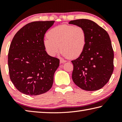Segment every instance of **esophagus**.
<instances>
[{"mask_svg":"<svg viewBox=\"0 0 122 122\" xmlns=\"http://www.w3.org/2000/svg\"><path fill=\"white\" fill-rule=\"evenodd\" d=\"M66 61H67L65 60H63V59H61V60H60V63H65V62H66Z\"/></svg>","mask_w":122,"mask_h":122,"instance_id":"esophagus-1","label":"esophagus"}]
</instances>
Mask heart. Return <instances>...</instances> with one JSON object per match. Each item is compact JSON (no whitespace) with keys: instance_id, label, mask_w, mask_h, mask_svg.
I'll list each match as a JSON object with an SVG mask.
<instances>
[{"instance_id":"obj_1","label":"heart","mask_w":122,"mask_h":122,"mask_svg":"<svg viewBox=\"0 0 122 122\" xmlns=\"http://www.w3.org/2000/svg\"><path fill=\"white\" fill-rule=\"evenodd\" d=\"M44 45L51 56L56 55L60 47L63 56L77 58L83 52L87 41L86 30L80 26L61 25L49 30Z\"/></svg>"}]
</instances>
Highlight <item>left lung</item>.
I'll use <instances>...</instances> for the list:
<instances>
[{
	"mask_svg": "<svg viewBox=\"0 0 122 122\" xmlns=\"http://www.w3.org/2000/svg\"><path fill=\"white\" fill-rule=\"evenodd\" d=\"M69 24L83 27L86 33V48L71 61L72 79L82 89L95 91L108 83L113 71V51L110 36L104 29L88 19L71 20Z\"/></svg>",
	"mask_w": 122,
	"mask_h": 122,
	"instance_id": "left-lung-1",
	"label": "left lung"
}]
</instances>
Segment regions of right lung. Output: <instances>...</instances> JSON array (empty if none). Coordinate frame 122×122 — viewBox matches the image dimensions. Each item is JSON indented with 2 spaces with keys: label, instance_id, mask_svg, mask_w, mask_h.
<instances>
[{
  "label": "right lung",
  "instance_id": "obj_1",
  "mask_svg": "<svg viewBox=\"0 0 122 122\" xmlns=\"http://www.w3.org/2000/svg\"><path fill=\"white\" fill-rule=\"evenodd\" d=\"M54 22H30L12 39L8 54L10 77L16 89L24 94L38 95L52 86L60 60L47 53L44 39Z\"/></svg>",
  "mask_w": 122,
  "mask_h": 122
}]
</instances>
